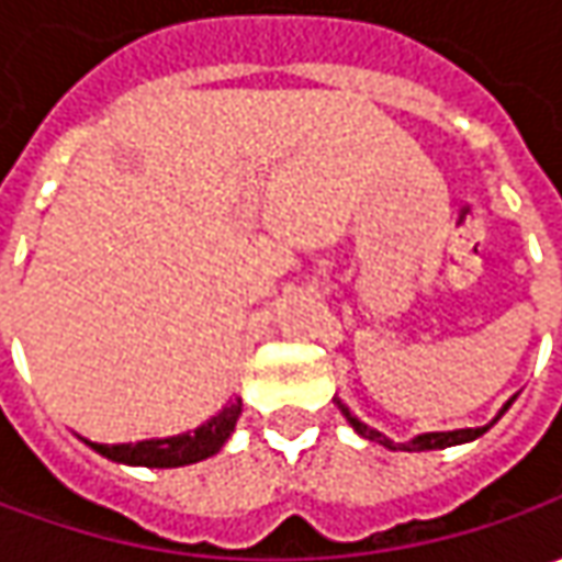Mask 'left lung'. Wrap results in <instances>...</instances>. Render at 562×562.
<instances>
[{
    "label": "left lung",
    "mask_w": 562,
    "mask_h": 562,
    "mask_svg": "<svg viewBox=\"0 0 562 562\" xmlns=\"http://www.w3.org/2000/svg\"><path fill=\"white\" fill-rule=\"evenodd\" d=\"M335 403H337V409L344 413V419L350 422V428L357 431L359 438H366V441L381 443V447H387V450H443V447H453V443H469V441H475V438H482V435H485L487 428H491L494 422H497V419H501V416H504V409H507V406H509V403H507V406L501 409V416H497V419L491 422V425H482V428H453V431H425V435H416V438H409V441L397 443V441H391V438H384V435H381L378 428H372V425H366V422H359L357 416H353V413H350V409H347V406H344V403H340V400H337V397H335Z\"/></svg>",
    "instance_id": "left-lung-1"
}]
</instances>
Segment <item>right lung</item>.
Returning a JSON list of instances; mask_svg holds the SVG:
<instances>
[{"mask_svg":"<svg viewBox=\"0 0 562 562\" xmlns=\"http://www.w3.org/2000/svg\"><path fill=\"white\" fill-rule=\"evenodd\" d=\"M240 409H244V400H231L212 419H205L200 428L184 431V435H171V438H149V441L137 443H87L112 463L146 465V469H178V465L200 463V460L215 457L231 438L234 425L240 419Z\"/></svg>","mask_w":562,"mask_h":562,"instance_id":"right-lung-1","label":"right lung"}]
</instances>
